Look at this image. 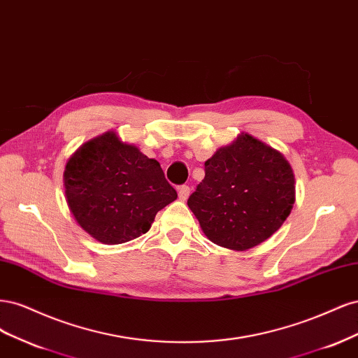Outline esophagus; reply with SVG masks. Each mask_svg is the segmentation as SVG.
I'll list each match as a JSON object with an SVG mask.
<instances>
[{"instance_id":"obj_1","label":"esophagus","mask_w":358,"mask_h":358,"mask_svg":"<svg viewBox=\"0 0 358 358\" xmlns=\"http://www.w3.org/2000/svg\"><path fill=\"white\" fill-rule=\"evenodd\" d=\"M178 196H179V200L185 201L189 197V187H187V185L179 187L178 188Z\"/></svg>"}]
</instances>
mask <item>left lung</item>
<instances>
[{"instance_id": "left-lung-1", "label": "left lung", "mask_w": 358, "mask_h": 358, "mask_svg": "<svg viewBox=\"0 0 358 358\" xmlns=\"http://www.w3.org/2000/svg\"><path fill=\"white\" fill-rule=\"evenodd\" d=\"M204 179L188 199L213 243L246 251L267 241L291 213L296 179L288 159L248 133L204 162Z\"/></svg>"}]
</instances>
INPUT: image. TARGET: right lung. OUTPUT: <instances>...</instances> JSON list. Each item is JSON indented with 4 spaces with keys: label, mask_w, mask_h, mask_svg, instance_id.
<instances>
[{
    "label": "right lung",
    "mask_w": 358,
    "mask_h": 358,
    "mask_svg": "<svg viewBox=\"0 0 358 358\" xmlns=\"http://www.w3.org/2000/svg\"><path fill=\"white\" fill-rule=\"evenodd\" d=\"M64 188L76 222L95 241L119 245L145 234L178 199L159 162L107 131L69 158Z\"/></svg>",
    "instance_id": "1"
}]
</instances>
